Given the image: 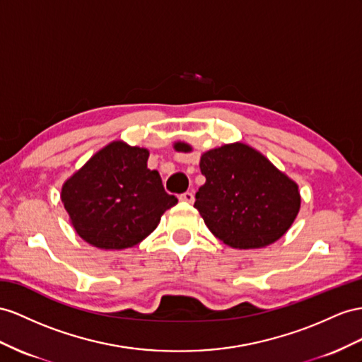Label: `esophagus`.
Segmentation results:
<instances>
[{
  "mask_svg": "<svg viewBox=\"0 0 362 362\" xmlns=\"http://www.w3.org/2000/svg\"><path fill=\"white\" fill-rule=\"evenodd\" d=\"M179 199H180L182 202H187V203H192V202H194V194H192V192H189V191H187V192H183V194H180V196H179Z\"/></svg>",
  "mask_w": 362,
  "mask_h": 362,
  "instance_id": "obj_1",
  "label": "esophagus"
}]
</instances>
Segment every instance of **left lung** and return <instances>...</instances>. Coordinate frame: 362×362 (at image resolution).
I'll use <instances>...</instances> for the list:
<instances>
[{"label": "left lung", "mask_w": 362, "mask_h": 362, "mask_svg": "<svg viewBox=\"0 0 362 362\" xmlns=\"http://www.w3.org/2000/svg\"><path fill=\"white\" fill-rule=\"evenodd\" d=\"M177 151L189 153L185 142ZM206 177L196 192V208L218 240L235 249L264 247L281 238L298 214V185L269 159L245 144H229L203 153Z\"/></svg>", "instance_id": "8db88e82"}]
</instances>
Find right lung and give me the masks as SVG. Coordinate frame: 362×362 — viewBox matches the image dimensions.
Masks as SVG:
<instances>
[{"instance_id":"add662e5","label":"right lung","mask_w":362,"mask_h":362,"mask_svg":"<svg viewBox=\"0 0 362 362\" xmlns=\"http://www.w3.org/2000/svg\"><path fill=\"white\" fill-rule=\"evenodd\" d=\"M148 150L115 141L62 185L61 200L78 235L99 249L141 243L177 199L148 170Z\"/></svg>"}]
</instances>
